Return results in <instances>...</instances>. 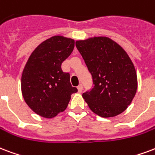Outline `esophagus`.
<instances>
[{
	"mask_svg": "<svg viewBox=\"0 0 155 155\" xmlns=\"http://www.w3.org/2000/svg\"><path fill=\"white\" fill-rule=\"evenodd\" d=\"M77 89H78V92H79V93H81V92H82V91H83V86H82V84H80V85L78 86Z\"/></svg>",
	"mask_w": 155,
	"mask_h": 155,
	"instance_id": "34e87169",
	"label": "esophagus"
}]
</instances>
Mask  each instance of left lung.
Segmentation results:
<instances>
[{
	"label": "left lung",
	"mask_w": 155,
	"mask_h": 155,
	"mask_svg": "<svg viewBox=\"0 0 155 155\" xmlns=\"http://www.w3.org/2000/svg\"><path fill=\"white\" fill-rule=\"evenodd\" d=\"M94 87L83 93L93 113L103 117L117 116L127 109L137 89V75L127 52L106 36H93L75 42Z\"/></svg>",
	"instance_id": "8db88e82"
}]
</instances>
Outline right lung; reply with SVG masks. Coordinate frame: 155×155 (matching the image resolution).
<instances>
[{
	"label": "right lung",
	"mask_w": 155,
	"mask_h": 155,
	"mask_svg": "<svg viewBox=\"0 0 155 155\" xmlns=\"http://www.w3.org/2000/svg\"><path fill=\"white\" fill-rule=\"evenodd\" d=\"M75 41L54 35L39 45L23 68L21 90L24 101L35 114L52 119L67 109L77 88L70 83L69 73L61 65L72 53Z\"/></svg>",
	"instance_id": "right-lung-1"
}]
</instances>
